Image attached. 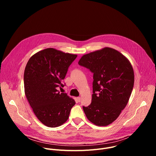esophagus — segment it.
<instances>
[{
  "label": "esophagus",
  "mask_w": 156,
  "mask_h": 156,
  "mask_svg": "<svg viewBox=\"0 0 156 156\" xmlns=\"http://www.w3.org/2000/svg\"><path fill=\"white\" fill-rule=\"evenodd\" d=\"M77 100H78V102H80V101H81V98L80 97H78V98H77Z\"/></svg>",
  "instance_id": "34e87169"
}]
</instances>
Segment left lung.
<instances>
[{
	"mask_svg": "<svg viewBox=\"0 0 156 156\" xmlns=\"http://www.w3.org/2000/svg\"><path fill=\"white\" fill-rule=\"evenodd\" d=\"M78 64L93 73L92 101L83 107L84 114L94 125L107 126L128 104L135 81L132 65L125 56L110 48L83 55Z\"/></svg>",
	"mask_w": 156,
	"mask_h": 156,
	"instance_id": "1",
	"label": "left lung"
}]
</instances>
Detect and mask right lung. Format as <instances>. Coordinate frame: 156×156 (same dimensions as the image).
<instances>
[{"label":"right lung","mask_w":156,"mask_h":156,"mask_svg":"<svg viewBox=\"0 0 156 156\" xmlns=\"http://www.w3.org/2000/svg\"><path fill=\"white\" fill-rule=\"evenodd\" d=\"M77 55L54 48L40 51L29 59L24 72L25 93L38 120L48 127L55 128L68 120L75 101L59 86Z\"/></svg>","instance_id":"right-lung-1"}]
</instances>
